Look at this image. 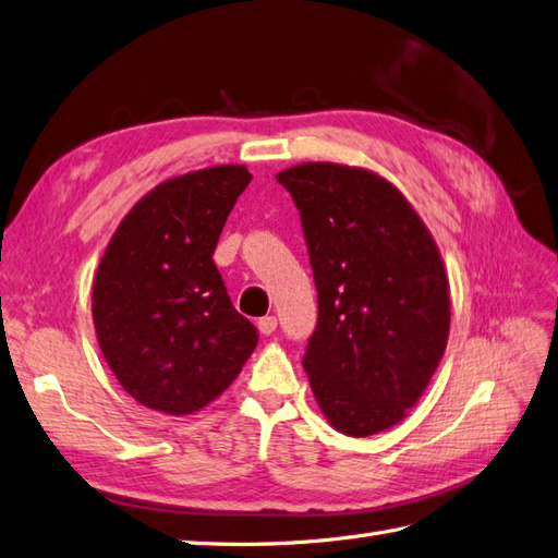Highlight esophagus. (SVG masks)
<instances>
[{
    "mask_svg": "<svg viewBox=\"0 0 558 558\" xmlns=\"http://www.w3.org/2000/svg\"><path fill=\"white\" fill-rule=\"evenodd\" d=\"M257 327H259V331L264 333V337H268V333H274V331H276V327H278V317H276V315L259 317V320H257Z\"/></svg>",
    "mask_w": 558,
    "mask_h": 558,
    "instance_id": "esophagus-1",
    "label": "esophagus"
}]
</instances>
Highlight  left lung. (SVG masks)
I'll use <instances>...</instances> for the list:
<instances>
[{"label": "left lung", "mask_w": 558, "mask_h": 558, "mask_svg": "<svg viewBox=\"0 0 558 558\" xmlns=\"http://www.w3.org/2000/svg\"><path fill=\"white\" fill-rule=\"evenodd\" d=\"M301 215L317 290L304 369L327 421L350 437L407 416L449 339V280L416 210L388 180L337 163L276 174Z\"/></svg>", "instance_id": "left-lung-1"}]
</instances>
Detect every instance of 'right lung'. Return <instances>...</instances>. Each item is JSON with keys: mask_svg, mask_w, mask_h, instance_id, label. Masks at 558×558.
I'll list each match as a JSON object with an SVG mask.
<instances>
[{"mask_svg": "<svg viewBox=\"0 0 558 558\" xmlns=\"http://www.w3.org/2000/svg\"><path fill=\"white\" fill-rule=\"evenodd\" d=\"M245 166H215L151 189L123 217L93 282V323L123 390L184 416L241 374L259 333L231 304L215 247Z\"/></svg>", "mask_w": 558, "mask_h": 558, "instance_id": "right-lung-1", "label": "right lung"}]
</instances>
